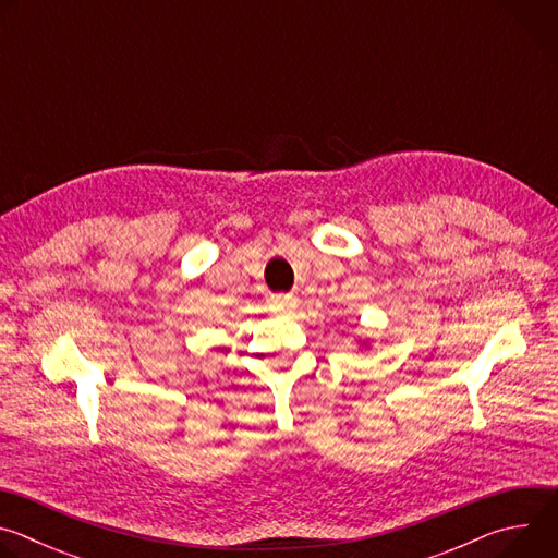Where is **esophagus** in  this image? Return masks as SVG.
I'll return each mask as SVG.
<instances>
[{
	"mask_svg": "<svg viewBox=\"0 0 558 558\" xmlns=\"http://www.w3.org/2000/svg\"><path fill=\"white\" fill-rule=\"evenodd\" d=\"M295 304H298L295 295H274L271 298L274 313H289L291 308H295Z\"/></svg>",
	"mask_w": 558,
	"mask_h": 558,
	"instance_id": "esophagus-1",
	"label": "esophagus"
}]
</instances>
